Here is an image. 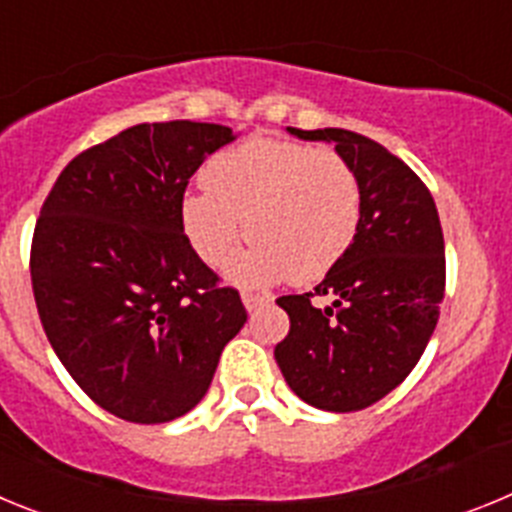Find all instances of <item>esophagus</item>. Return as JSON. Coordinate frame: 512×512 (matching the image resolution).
<instances>
[{
    "mask_svg": "<svg viewBox=\"0 0 512 512\" xmlns=\"http://www.w3.org/2000/svg\"><path fill=\"white\" fill-rule=\"evenodd\" d=\"M241 300H243V307H246L248 312H253V310H256V307L261 305V302L269 300V295H256V292H243Z\"/></svg>",
    "mask_w": 512,
    "mask_h": 512,
    "instance_id": "34e87169",
    "label": "esophagus"
}]
</instances>
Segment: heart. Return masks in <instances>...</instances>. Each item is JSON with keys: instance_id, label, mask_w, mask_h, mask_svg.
I'll return each instance as SVG.
<instances>
[{"instance_id": "obj_1", "label": "heart", "mask_w": 512, "mask_h": 512, "mask_svg": "<svg viewBox=\"0 0 512 512\" xmlns=\"http://www.w3.org/2000/svg\"><path fill=\"white\" fill-rule=\"evenodd\" d=\"M207 192L182 200V228L205 264L223 266L246 233L256 238L228 266L238 284L323 279L359 230L361 187L336 151L251 138L207 161ZM249 230H245V225Z\"/></svg>"}]
</instances>
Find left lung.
Segmentation results:
<instances>
[{"label": "left lung", "mask_w": 512, "mask_h": 512, "mask_svg": "<svg viewBox=\"0 0 512 512\" xmlns=\"http://www.w3.org/2000/svg\"><path fill=\"white\" fill-rule=\"evenodd\" d=\"M287 130L333 143L346 158L361 187V220L315 292L277 300L289 333L274 359L307 405L354 413L413 372L436 330L446 287L441 220L418 174L372 138L341 128ZM312 296L334 302L315 308Z\"/></svg>", "instance_id": "8db88e82"}]
</instances>
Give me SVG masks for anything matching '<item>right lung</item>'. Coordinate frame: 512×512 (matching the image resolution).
<instances>
[{
    "instance_id": "add662e5",
    "label": "right lung",
    "mask_w": 512,
    "mask_h": 512,
    "mask_svg": "<svg viewBox=\"0 0 512 512\" xmlns=\"http://www.w3.org/2000/svg\"><path fill=\"white\" fill-rule=\"evenodd\" d=\"M230 140L215 122L133 125L79 153L35 223L45 336L81 390L130 423L189 413L248 318L182 228L189 179Z\"/></svg>"
}]
</instances>
